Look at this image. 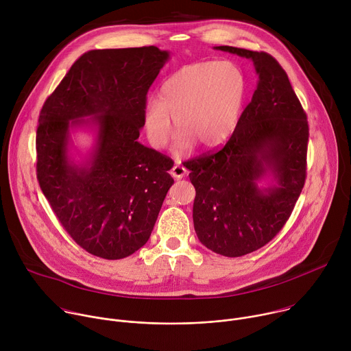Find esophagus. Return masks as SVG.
I'll return each mask as SVG.
<instances>
[{
  "label": "esophagus",
  "instance_id": "1",
  "mask_svg": "<svg viewBox=\"0 0 351 351\" xmlns=\"http://www.w3.org/2000/svg\"><path fill=\"white\" fill-rule=\"evenodd\" d=\"M187 173V169L184 167H182L180 164H175L171 169V175L175 178V179H182L184 175Z\"/></svg>",
  "mask_w": 351,
  "mask_h": 351
}]
</instances>
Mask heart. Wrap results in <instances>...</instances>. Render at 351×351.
<instances>
[{
	"label": "heart",
	"instance_id": "1",
	"mask_svg": "<svg viewBox=\"0 0 351 351\" xmlns=\"http://www.w3.org/2000/svg\"><path fill=\"white\" fill-rule=\"evenodd\" d=\"M247 95V80L230 61H208L184 66L169 76L160 99L148 98L143 123L148 141L164 148L172 136V120L178 128L173 156L187 157L195 144L217 148L237 128Z\"/></svg>",
	"mask_w": 351,
	"mask_h": 351
}]
</instances>
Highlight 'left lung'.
I'll list each match as a JSON object with an SVG mask.
<instances>
[{
	"label": "left lung",
	"instance_id": "left-lung-1",
	"mask_svg": "<svg viewBox=\"0 0 351 351\" xmlns=\"http://www.w3.org/2000/svg\"><path fill=\"white\" fill-rule=\"evenodd\" d=\"M214 48L252 60L257 88L223 148L184 167L195 189L198 240L217 254L241 257L272 240L294 208L306 182L308 122L274 57L229 45Z\"/></svg>",
	"mask_w": 351,
	"mask_h": 351
}]
</instances>
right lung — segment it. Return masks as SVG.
<instances>
[{"label": "right lung", "instance_id": "add662e5", "mask_svg": "<svg viewBox=\"0 0 351 351\" xmlns=\"http://www.w3.org/2000/svg\"><path fill=\"white\" fill-rule=\"evenodd\" d=\"M171 53L149 45L83 54L41 108L37 179L64 229L87 253L121 260L153 232L173 179L171 158L137 138L145 95ZM95 132L75 160L71 133Z\"/></svg>", "mask_w": 351, "mask_h": 351}]
</instances>
